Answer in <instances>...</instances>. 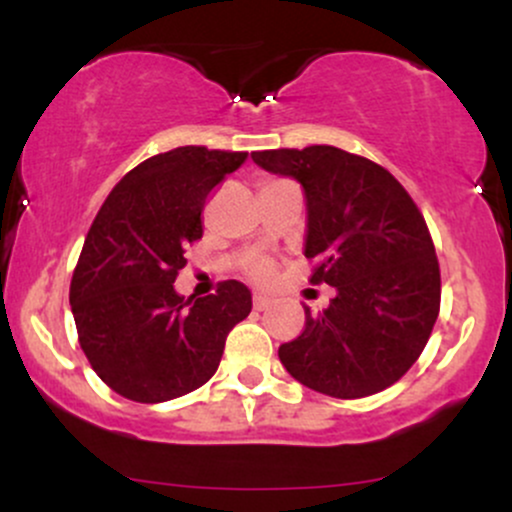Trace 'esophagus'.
<instances>
[{"instance_id":"34e87169","label":"esophagus","mask_w":512,"mask_h":512,"mask_svg":"<svg viewBox=\"0 0 512 512\" xmlns=\"http://www.w3.org/2000/svg\"><path fill=\"white\" fill-rule=\"evenodd\" d=\"M269 305H272V301H269L267 296H262V293H255V296H252V308L255 310H267Z\"/></svg>"}]
</instances>
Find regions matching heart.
Masks as SVG:
<instances>
[{
    "label": "heart",
    "instance_id": "heart-1",
    "mask_svg": "<svg viewBox=\"0 0 512 512\" xmlns=\"http://www.w3.org/2000/svg\"><path fill=\"white\" fill-rule=\"evenodd\" d=\"M269 272H272V269H269V264H260V267H257V276H260V279H267Z\"/></svg>",
    "mask_w": 512,
    "mask_h": 512
}]
</instances>
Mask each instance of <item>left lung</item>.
<instances>
[{
    "label": "left lung",
    "instance_id": "1",
    "mask_svg": "<svg viewBox=\"0 0 512 512\" xmlns=\"http://www.w3.org/2000/svg\"><path fill=\"white\" fill-rule=\"evenodd\" d=\"M252 161L293 178L305 195L313 284L334 286L320 315L279 346L291 378L339 399L368 397L414 366L440 310V269L424 216L378 163L337 146L255 151Z\"/></svg>",
    "mask_w": 512,
    "mask_h": 512
}]
</instances>
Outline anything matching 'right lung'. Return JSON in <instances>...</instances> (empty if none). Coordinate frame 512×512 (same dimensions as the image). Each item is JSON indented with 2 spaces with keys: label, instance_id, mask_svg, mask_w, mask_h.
Listing matches in <instances>:
<instances>
[{
  "label": "right lung",
  "instance_id": "1",
  "mask_svg": "<svg viewBox=\"0 0 512 512\" xmlns=\"http://www.w3.org/2000/svg\"><path fill=\"white\" fill-rule=\"evenodd\" d=\"M245 158L178 146L129 170L98 211L69 303L88 363L117 395L158 404L202 387L228 332L250 315V289L240 281H223L204 298L173 286L185 248L204 233L209 192Z\"/></svg>",
  "mask_w": 512,
  "mask_h": 512
}]
</instances>
